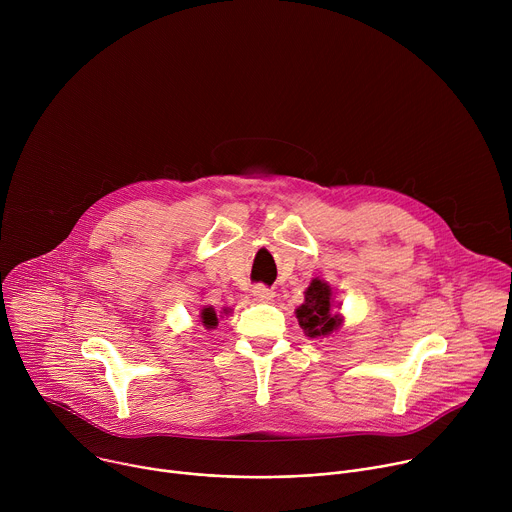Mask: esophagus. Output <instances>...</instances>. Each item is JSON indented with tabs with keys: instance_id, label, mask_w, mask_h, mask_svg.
Listing matches in <instances>:
<instances>
[{
	"instance_id": "esophagus-1",
	"label": "esophagus",
	"mask_w": 512,
	"mask_h": 512,
	"mask_svg": "<svg viewBox=\"0 0 512 512\" xmlns=\"http://www.w3.org/2000/svg\"><path fill=\"white\" fill-rule=\"evenodd\" d=\"M253 298H255L257 302H271V300L275 298V291L269 289V287H265V285H255V287H253Z\"/></svg>"
}]
</instances>
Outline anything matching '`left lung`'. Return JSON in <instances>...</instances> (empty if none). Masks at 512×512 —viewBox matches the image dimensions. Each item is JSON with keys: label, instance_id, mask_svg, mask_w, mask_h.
I'll list each match as a JSON object with an SVG mask.
<instances>
[{"label": "left lung", "instance_id": "1", "mask_svg": "<svg viewBox=\"0 0 512 512\" xmlns=\"http://www.w3.org/2000/svg\"><path fill=\"white\" fill-rule=\"evenodd\" d=\"M300 328L308 338H328L344 324V316L334 306L332 287L320 277H314L304 291V304L296 308Z\"/></svg>", "mask_w": 512, "mask_h": 512}]
</instances>
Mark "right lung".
Listing matches in <instances>:
<instances>
[{
    "label": "right lung",
    "instance_id": "obj_1",
    "mask_svg": "<svg viewBox=\"0 0 512 512\" xmlns=\"http://www.w3.org/2000/svg\"><path fill=\"white\" fill-rule=\"evenodd\" d=\"M229 314H231V308H223V312L218 314L212 306H204V308L200 310V324H202L206 330H214V328L218 326V320L229 316Z\"/></svg>",
    "mask_w": 512,
    "mask_h": 512
}]
</instances>
